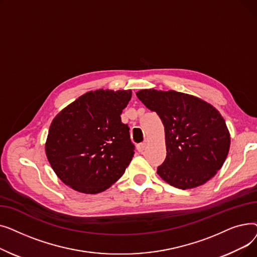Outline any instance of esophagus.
Masks as SVG:
<instances>
[{"instance_id": "34e87169", "label": "esophagus", "mask_w": 257, "mask_h": 257, "mask_svg": "<svg viewBox=\"0 0 257 257\" xmlns=\"http://www.w3.org/2000/svg\"><path fill=\"white\" fill-rule=\"evenodd\" d=\"M146 147H147L146 143H141V144H139V145L137 146V150H138L139 152H143V151L146 149Z\"/></svg>"}]
</instances>
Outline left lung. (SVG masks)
Wrapping results in <instances>:
<instances>
[{
  "label": "left lung",
  "mask_w": 257,
  "mask_h": 257,
  "mask_svg": "<svg viewBox=\"0 0 257 257\" xmlns=\"http://www.w3.org/2000/svg\"><path fill=\"white\" fill-rule=\"evenodd\" d=\"M137 96L165 127L167 156L157 168L161 179L181 190L211 179L230 148V133L221 113L204 100L175 90L142 89Z\"/></svg>",
  "instance_id": "1"
}]
</instances>
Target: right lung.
<instances>
[{"instance_id":"obj_1","label":"right lung","mask_w":257,"mask_h":257,"mask_svg":"<svg viewBox=\"0 0 257 257\" xmlns=\"http://www.w3.org/2000/svg\"><path fill=\"white\" fill-rule=\"evenodd\" d=\"M131 89L88 91L52 120L46 155L58 178L83 194L104 192L116 182L134 154L120 114Z\"/></svg>"}]
</instances>
